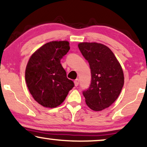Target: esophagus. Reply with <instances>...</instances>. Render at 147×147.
Here are the masks:
<instances>
[{"mask_svg":"<svg viewBox=\"0 0 147 147\" xmlns=\"http://www.w3.org/2000/svg\"><path fill=\"white\" fill-rule=\"evenodd\" d=\"M79 82V79H75V81H74V83H75V86H78Z\"/></svg>","mask_w":147,"mask_h":147,"instance_id":"34e87169","label":"esophagus"}]
</instances>
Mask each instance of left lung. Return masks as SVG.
<instances>
[{
    "mask_svg": "<svg viewBox=\"0 0 147 147\" xmlns=\"http://www.w3.org/2000/svg\"><path fill=\"white\" fill-rule=\"evenodd\" d=\"M78 47L91 71L90 87L83 91L86 102L92 110L101 111L109 107L119 96L124 85L123 69L106 46L82 42Z\"/></svg>",
    "mask_w": 147,
    "mask_h": 147,
    "instance_id": "1",
    "label": "left lung"
}]
</instances>
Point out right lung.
I'll list each match as a JSON object with an SVG mask.
<instances>
[{
	"label": "right lung",
	"instance_id": "obj_1",
	"mask_svg": "<svg viewBox=\"0 0 147 147\" xmlns=\"http://www.w3.org/2000/svg\"><path fill=\"white\" fill-rule=\"evenodd\" d=\"M70 50L67 41L48 42L31 55L25 70V80L33 98L46 107L62 103L75 86L66 77L61 59Z\"/></svg>",
	"mask_w": 147,
	"mask_h": 147
}]
</instances>
